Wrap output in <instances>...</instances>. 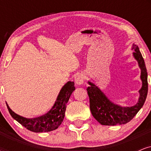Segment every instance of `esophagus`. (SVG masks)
I'll use <instances>...</instances> for the list:
<instances>
[{"mask_svg": "<svg viewBox=\"0 0 151 151\" xmlns=\"http://www.w3.org/2000/svg\"><path fill=\"white\" fill-rule=\"evenodd\" d=\"M84 76L82 74H79L76 76L75 79H74V81H75V84L78 86H80L81 84H83L84 83Z\"/></svg>", "mask_w": 151, "mask_h": 151, "instance_id": "34e87169", "label": "esophagus"}]
</instances>
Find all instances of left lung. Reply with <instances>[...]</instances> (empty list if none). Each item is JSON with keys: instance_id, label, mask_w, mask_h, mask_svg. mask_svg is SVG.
I'll return each mask as SVG.
<instances>
[{"instance_id": "obj_1", "label": "left lung", "mask_w": 151, "mask_h": 151, "mask_svg": "<svg viewBox=\"0 0 151 151\" xmlns=\"http://www.w3.org/2000/svg\"><path fill=\"white\" fill-rule=\"evenodd\" d=\"M132 49L135 50L133 56L138 61V65L141 70L142 87L139 91V99L136 105L133 106L121 107L114 104L109 101L97 86L89 81L90 86L86 90L89 97L90 110L94 119L101 125L115 126L129 122L142 108L146 99L148 93V73L145 62L138 46L133 45Z\"/></svg>"}]
</instances>
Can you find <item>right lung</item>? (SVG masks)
<instances>
[{
  "instance_id": "add662e5",
  "label": "right lung",
  "mask_w": 151,
  "mask_h": 151,
  "mask_svg": "<svg viewBox=\"0 0 151 151\" xmlns=\"http://www.w3.org/2000/svg\"><path fill=\"white\" fill-rule=\"evenodd\" d=\"M74 90V81H68L60 90L56 101L50 111L45 115L34 119H26L14 113L6 104L7 107L11 116L27 129L35 133L49 132L58 129L63 121L67 107L66 105Z\"/></svg>"
}]
</instances>
